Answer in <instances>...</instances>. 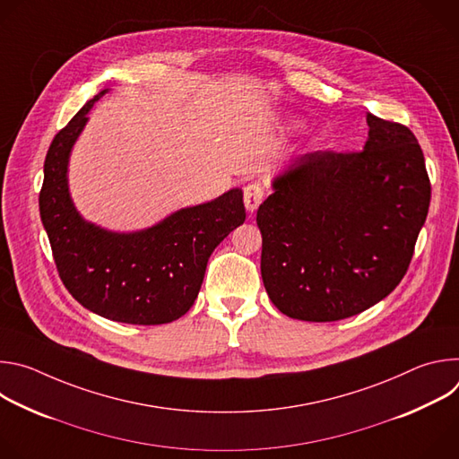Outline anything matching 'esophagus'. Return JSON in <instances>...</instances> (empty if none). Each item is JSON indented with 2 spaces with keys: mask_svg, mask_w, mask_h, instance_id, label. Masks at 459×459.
I'll return each mask as SVG.
<instances>
[{
  "mask_svg": "<svg viewBox=\"0 0 459 459\" xmlns=\"http://www.w3.org/2000/svg\"><path fill=\"white\" fill-rule=\"evenodd\" d=\"M264 198H265V188L259 183H250L245 186L243 202H245V207L248 212H254L261 205V202H264Z\"/></svg>",
  "mask_w": 459,
  "mask_h": 459,
  "instance_id": "esophagus-1",
  "label": "esophagus"
}]
</instances>
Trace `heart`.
Returning <instances> with one entry per match:
<instances>
[{"instance_id":"b5f03b06","label":"heart","mask_w":459,"mask_h":459,"mask_svg":"<svg viewBox=\"0 0 459 459\" xmlns=\"http://www.w3.org/2000/svg\"><path fill=\"white\" fill-rule=\"evenodd\" d=\"M290 128H292V130H298V128H299V123H290Z\"/></svg>"}]
</instances>
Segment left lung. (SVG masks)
I'll return each instance as SVG.
<instances>
[{
  "label": "left lung",
  "mask_w": 459,
  "mask_h": 459,
  "mask_svg": "<svg viewBox=\"0 0 459 459\" xmlns=\"http://www.w3.org/2000/svg\"><path fill=\"white\" fill-rule=\"evenodd\" d=\"M359 152H310L257 209L261 278L289 317L338 321L403 280L430 205L423 151L405 125L367 114Z\"/></svg>",
  "instance_id": "obj_1"
}]
</instances>
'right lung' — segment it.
<instances>
[{
    "instance_id": "right-lung-1",
    "label": "right lung",
    "mask_w": 459,
    "mask_h": 459,
    "mask_svg": "<svg viewBox=\"0 0 459 459\" xmlns=\"http://www.w3.org/2000/svg\"><path fill=\"white\" fill-rule=\"evenodd\" d=\"M101 91L52 140L39 192V214L59 278L91 312L130 325H163L198 298L214 248L245 221L241 188L185 207L160 223L114 232L87 221L69 192V158Z\"/></svg>"
}]
</instances>
